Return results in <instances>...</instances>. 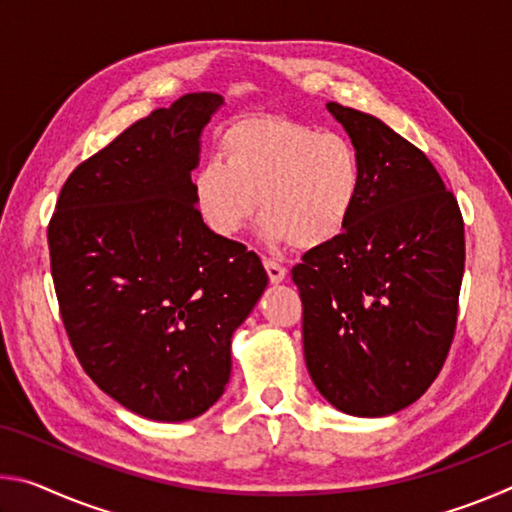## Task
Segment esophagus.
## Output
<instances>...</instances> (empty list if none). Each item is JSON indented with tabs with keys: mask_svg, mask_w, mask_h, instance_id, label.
<instances>
[{
	"mask_svg": "<svg viewBox=\"0 0 512 512\" xmlns=\"http://www.w3.org/2000/svg\"><path fill=\"white\" fill-rule=\"evenodd\" d=\"M264 268H266L268 277H271V282H275V284L282 282L284 275H287V268L277 262V259H264Z\"/></svg>",
	"mask_w": 512,
	"mask_h": 512,
	"instance_id": "1",
	"label": "esophagus"
}]
</instances>
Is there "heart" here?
I'll list each match as a JSON object with an SVG mask.
<instances>
[{
	"label": "heart",
	"instance_id": "b5f03b06",
	"mask_svg": "<svg viewBox=\"0 0 512 512\" xmlns=\"http://www.w3.org/2000/svg\"><path fill=\"white\" fill-rule=\"evenodd\" d=\"M221 160L192 178V196L207 228L235 237L264 214L271 241L323 246L341 235L357 210L363 162L348 137L287 117H246L225 128Z\"/></svg>",
	"mask_w": 512,
	"mask_h": 512
}]
</instances>
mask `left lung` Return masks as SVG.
<instances>
[{"mask_svg": "<svg viewBox=\"0 0 512 512\" xmlns=\"http://www.w3.org/2000/svg\"><path fill=\"white\" fill-rule=\"evenodd\" d=\"M327 110L357 146L363 189L341 235L291 268L305 361L329 404L379 418L424 395L452 348L463 214L418 146L366 112Z\"/></svg>", "mask_w": 512, "mask_h": 512, "instance_id": "left-lung-1", "label": "left lung"}]
</instances>
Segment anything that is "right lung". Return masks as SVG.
<instances>
[{
  "instance_id": "add662e5",
  "label": "right lung",
  "mask_w": 512,
  "mask_h": 512,
  "mask_svg": "<svg viewBox=\"0 0 512 512\" xmlns=\"http://www.w3.org/2000/svg\"><path fill=\"white\" fill-rule=\"evenodd\" d=\"M223 106L183 94L81 162L47 228L67 339L90 379L137 415L183 422L230 379L232 332L268 275L203 223L192 196L201 131Z\"/></svg>"
}]
</instances>
